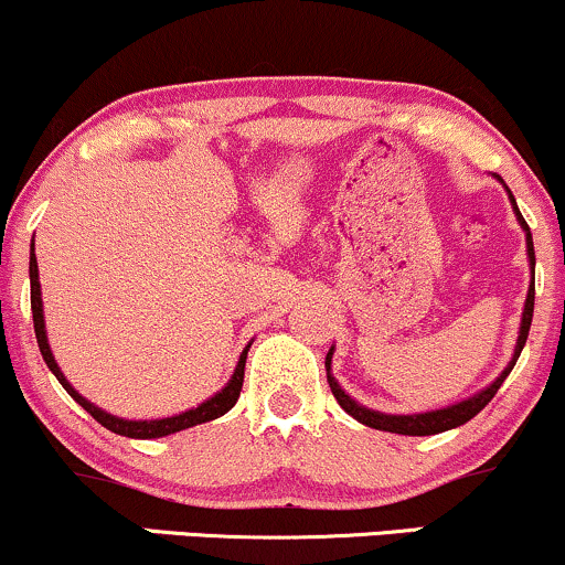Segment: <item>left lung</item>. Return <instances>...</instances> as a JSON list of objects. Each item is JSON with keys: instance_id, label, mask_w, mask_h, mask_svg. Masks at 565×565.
<instances>
[{"instance_id": "8db88e82", "label": "left lung", "mask_w": 565, "mask_h": 565, "mask_svg": "<svg viewBox=\"0 0 565 565\" xmlns=\"http://www.w3.org/2000/svg\"><path fill=\"white\" fill-rule=\"evenodd\" d=\"M510 201H512V210H515L518 220H521L523 231H526V246H529V260H531V274H534V242H531V228L526 225V220H523L521 210H518L515 199H512L510 193ZM531 316H534V281H531L529 287V297H526V308H523V321H521V334H518V345H515V355H512L510 366L504 369L499 377L491 382L489 387H486L483 393L472 395V398L462 401V404L457 406H449V408H438V412H427V414H380V412H372V408H364L355 404L350 395H345V391H342L340 385H337L332 372H329V366H332V350L327 353V380H329V387H332L337 404H340L345 412L350 414L353 419H359L361 425H369L374 427V430H387V433H398V436H436V433H444V430H451V427H459L465 423H470L472 417H476L481 408L489 404L491 398H494L499 387H502V382L508 374L512 372V366H515L518 355H521L523 345H526V337H529V329H531Z\"/></svg>"}]
</instances>
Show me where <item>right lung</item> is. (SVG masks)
Masks as SVG:
<instances>
[{
	"label": "right lung",
	"instance_id": "add662e5",
	"mask_svg": "<svg viewBox=\"0 0 565 565\" xmlns=\"http://www.w3.org/2000/svg\"><path fill=\"white\" fill-rule=\"evenodd\" d=\"M29 274H31V313H34V332H36V342H39V350H42V359L44 364L50 366V372L55 374L57 382H61L63 387H66L71 398L79 404L84 412H89V417H95L97 423L103 427H108V430L116 433V436H127V438H161V436H170V433H178V430H185V427H193V425H201V423H210V419H217L223 417L225 412H231L233 406H236L238 401V393H242V385H244V366H246V350L242 353V359H238V366L236 372H233V377L228 385L223 387L217 395H212L210 401H204V404L191 408V412H183L178 414V417H167V419H146V423H135V419H119L114 417V414H106L100 412V408L89 404L87 398H82L79 393L74 391V387L68 385V380L63 377L61 366L55 364L53 353H50V345H47V334H44V316H42V291H39V268H36V255H34V244H31V260H29Z\"/></svg>",
	"mask_w": 565,
	"mask_h": 565
}]
</instances>
